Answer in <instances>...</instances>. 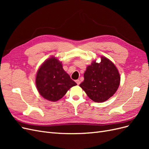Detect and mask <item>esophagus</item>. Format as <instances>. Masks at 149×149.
<instances>
[{"instance_id":"esophagus-1","label":"esophagus","mask_w":149,"mask_h":149,"mask_svg":"<svg viewBox=\"0 0 149 149\" xmlns=\"http://www.w3.org/2000/svg\"><path fill=\"white\" fill-rule=\"evenodd\" d=\"M76 83H77V84H78V85H79V84H80V80H79V79H77V80H76Z\"/></svg>"}]
</instances>
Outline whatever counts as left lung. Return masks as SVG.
<instances>
[{"label":"left lung","mask_w":149,"mask_h":149,"mask_svg":"<svg viewBox=\"0 0 149 149\" xmlns=\"http://www.w3.org/2000/svg\"><path fill=\"white\" fill-rule=\"evenodd\" d=\"M101 62L93 61L84 73V81L79 84L93 101L102 102L114 95L120 84V74L113 63L101 56Z\"/></svg>","instance_id":"obj_1"}]
</instances>
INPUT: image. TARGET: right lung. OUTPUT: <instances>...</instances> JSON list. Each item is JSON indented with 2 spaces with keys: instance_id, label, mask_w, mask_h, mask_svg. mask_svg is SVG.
Listing matches in <instances>:
<instances>
[{
  "instance_id": "right-lung-1",
  "label": "right lung",
  "mask_w": 149,
  "mask_h": 149,
  "mask_svg": "<svg viewBox=\"0 0 149 149\" xmlns=\"http://www.w3.org/2000/svg\"><path fill=\"white\" fill-rule=\"evenodd\" d=\"M35 81L40 95L51 101L60 100L68 90L77 85L63 68L61 62L54 56L48 58L40 67Z\"/></svg>"
}]
</instances>
